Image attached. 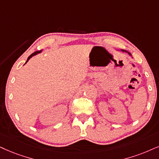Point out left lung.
Segmentation results:
<instances>
[{
  "label": "left lung",
  "mask_w": 159,
  "mask_h": 159,
  "mask_svg": "<svg viewBox=\"0 0 159 159\" xmlns=\"http://www.w3.org/2000/svg\"><path fill=\"white\" fill-rule=\"evenodd\" d=\"M122 51H125V52H127V51H124V50H122ZM128 54H129V55L131 56V54H130V53H128Z\"/></svg>",
  "instance_id": "obj_1"
}]
</instances>
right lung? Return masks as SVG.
Masks as SVG:
<instances>
[{
  "label": "right lung",
  "instance_id": "right-lung-1",
  "mask_svg": "<svg viewBox=\"0 0 159 159\" xmlns=\"http://www.w3.org/2000/svg\"><path fill=\"white\" fill-rule=\"evenodd\" d=\"M41 52H42V50H40V51H35V52H34V53H32V54H31V55H30V56H29V58H28V59H27V61H29V60L30 59H31V58L32 57V56H35V55H37V53H41ZM27 61H26V62H25V63H27Z\"/></svg>",
  "mask_w": 159,
  "mask_h": 159
}]
</instances>
